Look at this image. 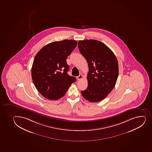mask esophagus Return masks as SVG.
I'll list each match as a JSON object with an SVG mask.
<instances>
[{"label":"esophagus","instance_id":"esophagus-1","mask_svg":"<svg viewBox=\"0 0 152 152\" xmlns=\"http://www.w3.org/2000/svg\"><path fill=\"white\" fill-rule=\"evenodd\" d=\"M82 78H83L82 75H80L79 76H77V80H80V79H81Z\"/></svg>","mask_w":152,"mask_h":152}]
</instances>
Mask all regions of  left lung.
Here are the masks:
<instances>
[{
    "instance_id": "obj_1",
    "label": "left lung",
    "mask_w": 152,
    "mask_h": 152,
    "mask_svg": "<svg viewBox=\"0 0 152 152\" xmlns=\"http://www.w3.org/2000/svg\"><path fill=\"white\" fill-rule=\"evenodd\" d=\"M79 49L88 62V87L81 91L91 102L103 100L114 88L119 74L118 63L113 51L103 43L90 39L79 41Z\"/></svg>"
}]
</instances>
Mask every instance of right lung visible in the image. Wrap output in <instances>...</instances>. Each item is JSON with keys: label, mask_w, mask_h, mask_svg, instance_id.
<instances>
[{"label": "right lung", "mask_w": 152, "mask_h": 152, "mask_svg": "<svg viewBox=\"0 0 152 152\" xmlns=\"http://www.w3.org/2000/svg\"><path fill=\"white\" fill-rule=\"evenodd\" d=\"M73 40L55 41L41 49L32 66L33 83L43 97L57 100L64 96L76 78L68 74L66 59L77 46Z\"/></svg>", "instance_id": "right-lung-1"}]
</instances>
